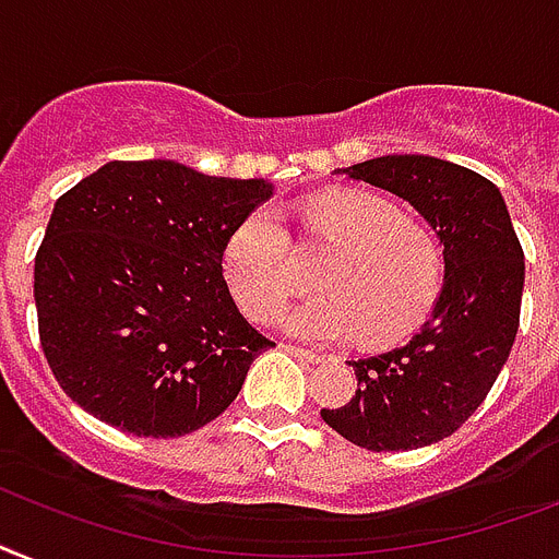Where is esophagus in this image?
Wrapping results in <instances>:
<instances>
[{
  "label": "esophagus",
  "instance_id": "1",
  "mask_svg": "<svg viewBox=\"0 0 559 559\" xmlns=\"http://www.w3.org/2000/svg\"><path fill=\"white\" fill-rule=\"evenodd\" d=\"M289 356H298V358H307V361H324L321 353H312V350H304V347H295V344H281Z\"/></svg>",
  "mask_w": 559,
  "mask_h": 559
}]
</instances>
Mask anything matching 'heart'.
Instances as JSON below:
<instances>
[{
	"label": "heart",
	"mask_w": 559,
	"mask_h": 559,
	"mask_svg": "<svg viewBox=\"0 0 559 559\" xmlns=\"http://www.w3.org/2000/svg\"><path fill=\"white\" fill-rule=\"evenodd\" d=\"M304 229L333 255L316 275L321 295L281 319L287 333L307 342L356 335L367 347H382L425 321L442 278V255L428 226L376 194L330 192L304 206ZM224 272L252 319H272L287 304L298 272L275 209H255L235 229Z\"/></svg>",
	"instance_id": "obj_1"
}]
</instances>
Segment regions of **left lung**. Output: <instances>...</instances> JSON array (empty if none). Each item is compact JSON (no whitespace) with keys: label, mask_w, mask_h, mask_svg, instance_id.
Listing matches in <instances>:
<instances>
[{"label":"left lung","mask_w":559,"mask_h":559,"mask_svg":"<svg viewBox=\"0 0 559 559\" xmlns=\"http://www.w3.org/2000/svg\"><path fill=\"white\" fill-rule=\"evenodd\" d=\"M411 203L442 243L430 319L402 347L350 361L358 390L321 419L367 451H413L462 428L514 347L525 261L500 189L428 154H384L342 169Z\"/></svg>","instance_id":"obj_1"}]
</instances>
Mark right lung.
I'll use <instances>...</instances> for the list:
<instances>
[{
	"mask_svg": "<svg viewBox=\"0 0 559 559\" xmlns=\"http://www.w3.org/2000/svg\"><path fill=\"white\" fill-rule=\"evenodd\" d=\"M272 194L177 160H111L53 203L34 261L59 388L134 437H186L233 405L272 342L240 316L224 249Z\"/></svg>",
	"mask_w": 559,
	"mask_h": 559,
	"instance_id": "add662e5",
	"label": "right lung"
}]
</instances>
